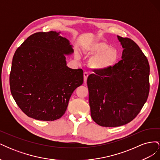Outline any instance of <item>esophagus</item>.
Wrapping results in <instances>:
<instances>
[{"label":"esophagus","mask_w":160,"mask_h":160,"mask_svg":"<svg viewBox=\"0 0 160 160\" xmlns=\"http://www.w3.org/2000/svg\"><path fill=\"white\" fill-rule=\"evenodd\" d=\"M88 73L87 72H84L83 73V76H84V82L85 83H86L87 82V79H88Z\"/></svg>","instance_id":"esophagus-1"}]
</instances>
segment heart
Masks as SVG:
<instances>
[{
	"instance_id": "heart-1",
	"label": "heart",
	"mask_w": 160,
	"mask_h": 160,
	"mask_svg": "<svg viewBox=\"0 0 160 160\" xmlns=\"http://www.w3.org/2000/svg\"><path fill=\"white\" fill-rule=\"evenodd\" d=\"M86 51L95 55L89 60V65L94 69L103 71L114 66L119 57L117 48L109 47V45L103 41L94 42L87 48ZM80 54L76 52L75 58L80 59Z\"/></svg>"
}]
</instances>
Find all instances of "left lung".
<instances>
[{"label":"left lung","instance_id":"left-lung-1","mask_svg":"<svg viewBox=\"0 0 160 160\" xmlns=\"http://www.w3.org/2000/svg\"><path fill=\"white\" fill-rule=\"evenodd\" d=\"M122 58L111 68L95 70L87 80L91 116L103 127H118L136 117L148 98L149 65L139 46L118 36Z\"/></svg>","mask_w":160,"mask_h":160}]
</instances>
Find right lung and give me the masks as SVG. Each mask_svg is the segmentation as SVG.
Here are the masks:
<instances>
[{"label": "right lung", "instance_id": "right-lung-1", "mask_svg": "<svg viewBox=\"0 0 160 160\" xmlns=\"http://www.w3.org/2000/svg\"><path fill=\"white\" fill-rule=\"evenodd\" d=\"M56 31L32 34L16 50L10 73L11 94L28 117L54 121L64 115L72 92L83 83V71L67 66L73 52Z\"/></svg>", "mask_w": 160, "mask_h": 160}]
</instances>
